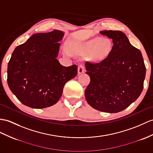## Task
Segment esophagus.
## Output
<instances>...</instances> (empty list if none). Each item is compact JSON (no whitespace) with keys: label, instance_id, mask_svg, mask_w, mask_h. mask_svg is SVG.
<instances>
[{"label":"esophagus","instance_id":"1","mask_svg":"<svg viewBox=\"0 0 153 153\" xmlns=\"http://www.w3.org/2000/svg\"><path fill=\"white\" fill-rule=\"evenodd\" d=\"M85 71V68L83 64H80L79 65V68H78V73L81 74L84 72Z\"/></svg>","mask_w":153,"mask_h":153}]
</instances>
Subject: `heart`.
Segmentation results:
<instances>
[{"mask_svg":"<svg viewBox=\"0 0 153 153\" xmlns=\"http://www.w3.org/2000/svg\"><path fill=\"white\" fill-rule=\"evenodd\" d=\"M112 49V43L108 38H94L87 42L78 43L73 45L71 51L74 54H86L89 53V56L94 60H102L110 54ZM64 53L69 55V51L64 48Z\"/></svg>","mask_w":153,"mask_h":153,"instance_id":"obj_1","label":"heart"}]
</instances>
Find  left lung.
I'll use <instances>...</instances> for the list:
<instances>
[{"label": "left lung", "mask_w": 153, "mask_h": 153, "mask_svg": "<svg viewBox=\"0 0 153 153\" xmlns=\"http://www.w3.org/2000/svg\"><path fill=\"white\" fill-rule=\"evenodd\" d=\"M112 39L110 54L101 62H85L90 82L85 91L88 103L108 113L125 110L139 97L146 73L141 51L132 46L123 32H100Z\"/></svg>", "instance_id": "obj_1"}]
</instances>
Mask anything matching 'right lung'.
I'll return each instance as SVG.
<instances>
[{"label": "right lung", "instance_id": "add662e5", "mask_svg": "<svg viewBox=\"0 0 153 153\" xmlns=\"http://www.w3.org/2000/svg\"><path fill=\"white\" fill-rule=\"evenodd\" d=\"M64 33H37L15 48L8 65V86L24 105L44 108L56 103L67 82L77 74V65L64 67L58 56Z\"/></svg>", "mask_w": 153, "mask_h": 153}]
</instances>
